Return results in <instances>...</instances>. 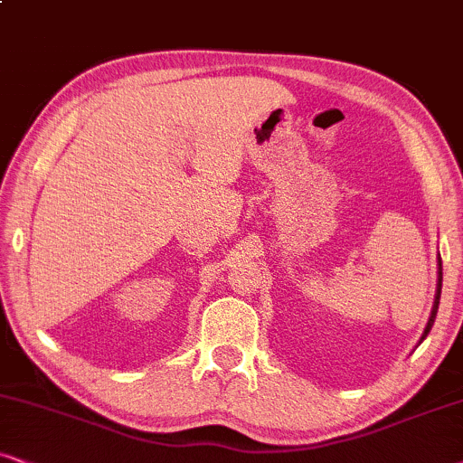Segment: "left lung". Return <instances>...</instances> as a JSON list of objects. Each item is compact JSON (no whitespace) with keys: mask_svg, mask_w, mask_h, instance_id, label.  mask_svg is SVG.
Returning <instances> with one entry per match:
<instances>
[{"mask_svg":"<svg viewBox=\"0 0 463 463\" xmlns=\"http://www.w3.org/2000/svg\"><path fill=\"white\" fill-rule=\"evenodd\" d=\"M440 290H442V262H440V269H438V290H436V301H434V309H431V316H430V320H427L425 333H423V337H420V339H425L427 333L431 331V325H434V320H436V312H438V303H440Z\"/></svg>","mask_w":463,"mask_h":463,"instance_id":"left-lung-1","label":"left lung"}]
</instances>
